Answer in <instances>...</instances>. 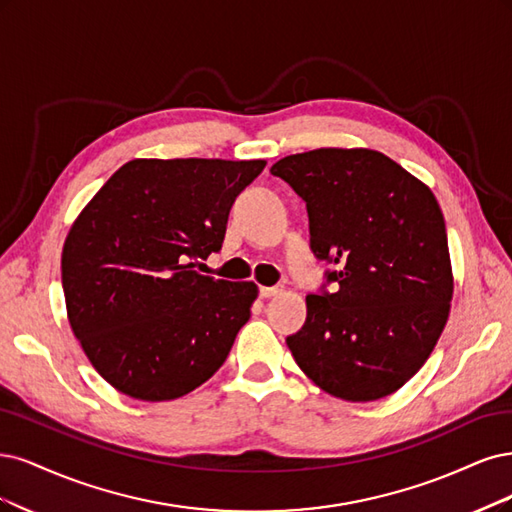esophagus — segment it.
I'll return each mask as SVG.
<instances>
[{"label":"esophagus","instance_id":"esophagus-1","mask_svg":"<svg viewBox=\"0 0 512 512\" xmlns=\"http://www.w3.org/2000/svg\"><path fill=\"white\" fill-rule=\"evenodd\" d=\"M278 293H280V287H259L261 298H274Z\"/></svg>","mask_w":512,"mask_h":512}]
</instances>
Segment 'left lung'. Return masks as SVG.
I'll list each match as a JSON object with an SVG mask.
<instances>
[{"mask_svg": "<svg viewBox=\"0 0 512 512\" xmlns=\"http://www.w3.org/2000/svg\"><path fill=\"white\" fill-rule=\"evenodd\" d=\"M270 172L306 202L312 253L338 266L306 298L300 332L287 336L295 364L340 400L391 395L430 357L451 310L447 227L434 193L370 148H317Z\"/></svg>", "mask_w": 512, "mask_h": 512, "instance_id": "obj_1", "label": "left lung"}]
</instances>
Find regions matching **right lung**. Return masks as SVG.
<instances>
[{
  "mask_svg": "<svg viewBox=\"0 0 512 512\" xmlns=\"http://www.w3.org/2000/svg\"><path fill=\"white\" fill-rule=\"evenodd\" d=\"M266 161L134 159L74 221L61 283L74 336L114 389L144 402L183 398L227 359L255 283L193 270L221 251L236 197Z\"/></svg>",
  "mask_w": 512,
  "mask_h": 512,
  "instance_id": "1",
  "label": "right lung"
}]
</instances>
